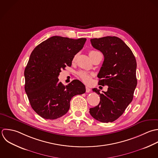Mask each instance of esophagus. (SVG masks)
Here are the masks:
<instances>
[{"label":"esophagus","mask_w":158,"mask_h":158,"mask_svg":"<svg viewBox=\"0 0 158 158\" xmlns=\"http://www.w3.org/2000/svg\"><path fill=\"white\" fill-rule=\"evenodd\" d=\"M85 89H86V92H87V93H89V92H90L91 91L90 89L88 87H85Z\"/></svg>","instance_id":"34e87169"}]
</instances>
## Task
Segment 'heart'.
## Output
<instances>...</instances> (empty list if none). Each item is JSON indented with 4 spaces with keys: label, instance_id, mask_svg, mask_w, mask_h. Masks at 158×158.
<instances>
[{
    "label": "heart",
    "instance_id": "1",
    "mask_svg": "<svg viewBox=\"0 0 158 158\" xmlns=\"http://www.w3.org/2000/svg\"><path fill=\"white\" fill-rule=\"evenodd\" d=\"M95 52H96V51H93V50L90 51L89 53L90 57ZM76 56H74L73 61H74L76 60ZM77 74H78L79 77L82 79V81L85 84H89L91 81L92 74L89 73L88 72H86V71H80L79 72H78Z\"/></svg>",
    "mask_w": 158,
    "mask_h": 158
}]
</instances>
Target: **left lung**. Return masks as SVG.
<instances>
[{"instance_id": "left-lung-1", "label": "left lung", "mask_w": 158, "mask_h": 158, "mask_svg": "<svg viewBox=\"0 0 158 158\" xmlns=\"http://www.w3.org/2000/svg\"><path fill=\"white\" fill-rule=\"evenodd\" d=\"M92 46L104 55L98 74V84L108 85L107 92L92 89L100 95L99 104L90 108V114L102 123L118 119L131 103L137 84V61L131 48L120 38L106 36L90 39Z\"/></svg>"}]
</instances>
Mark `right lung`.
Instances as JSON below:
<instances>
[{
  "label": "right lung",
  "mask_w": 158,
  "mask_h": 158,
  "mask_svg": "<svg viewBox=\"0 0 158 158\" xmlns=\"http://www.w3.org/2000/svg\"><path fill=\"white\" fill-rule=\"evenodd\" d=\"M86 40L53 36L32 52L24 69V89L32 108L42 118L56 119L63 116L69 109L71 98L85 92L80 81L73 80L64 86L58 77L61 69L71 66Z\"/></svg>",
  "instance_id": "obj_1"
}]
</instances>
